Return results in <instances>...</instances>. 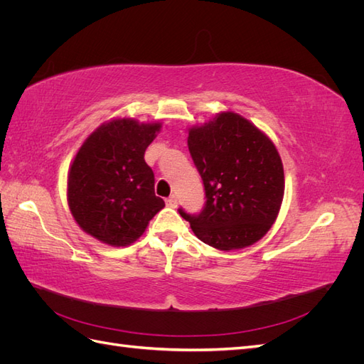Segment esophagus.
Returning a JSON list of instances; mask_svg holds the SVG:
<instances>
[{
	"label": "esophagus",
	"mask_w": 364,
	"mask_h": 364,
	"mask_svg": "<svg viewBox=\"0 0 364 364\" xmlns=\"http://www.w3.org/2000/svg\"><path fill=\"white\" fill-rule=\"evenodd\" d=\"M165 203H167V206H170V208H176V206H178V197L173 194V196L168 197L167 200H165Z\"/></svg>",
	"instance_id": "esophagus-1"
}]
</instances>
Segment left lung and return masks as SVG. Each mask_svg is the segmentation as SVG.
Instances as JSON below:
<instances>
[{"mask_svg": "<svg viewBox=\"0 0 364 364\" xmlns=\"http://www.w3.org/2000/svg\"><path fill=\"white\" fill-rule=\"evenodd\" d=\"M188 149L205 186L199 215L179 214L196 237L218 250L257 243L278 217L284 167L272 139L235 112L188 129Z\"/></svg>", "mask_w": 364, "mask_h": 364, "instance_id": "obj_1", "label": "left lung"}]
</instances>
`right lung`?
I'll list each match as a JSON object with an SVG mask.
<instances>
[{"label":"right lung","instance_id":"right-lung-1","mask_svg":"<svg viewBox=\"0 0 364 364\" xmlns=\"http://www.w3.org/2000/svg\"><path fill=\"white\" fill-rule=\"evenodd\" d=\"M161 123L117 118L85 139L68 173L70 211L86 234L121 247L136 241L165 206L144 161Z\"/></svg>","mask_w":364,"mask_h":364}]
</instances>
